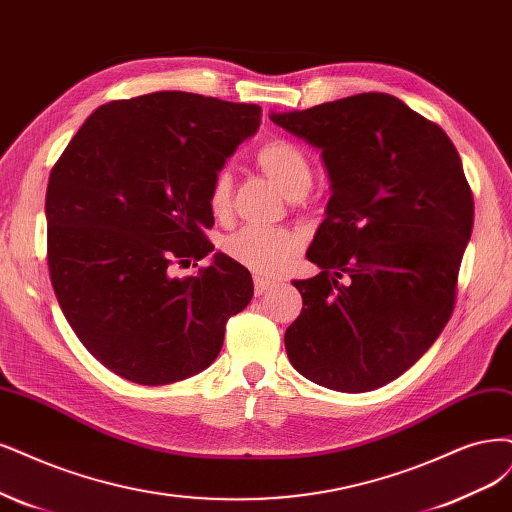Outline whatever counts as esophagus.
<instances>
[{
	"label": "esophagus",
	"mask_w": 512,
	"mask_h": 512,
	"mask_svg": "<svg viewBox=\"0 0 512 512\" xmlns=\"http://www.w3.org/2000/svg\"><path fill=\"white\" fill-rule=\"evenodd\" d=\"M271 288H275V281L264 279V277H256V279H254V290H256V294H264V292L271 290Z\"/></svg>",
	"instance_id": "1"
}]
</instances>
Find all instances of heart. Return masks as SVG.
Listing matches in <instances>:
<instances>
[{
	"label": "heart",
	"mask_w": 512,
	"mask_h": 512,
	"mask_svg": "<svg viewBox=\"0 0 512 512\" xmlns=\"http://www.w3.org/2000/svg\"><path fill=\"white\" fill-rule=\"evenodd\" d=\"M256 165L284 190L290 199H301L311 186V161L307 152L290 139H269L256 150ZM207 205L216 218L226 216L231 205V173L218 171L209 182ZM298 237L286 228L248 226L224 243L226 254L260 275H277L298 250Z\"/></svg>",
	"instance_id": "heart-1"
}]
</instances>
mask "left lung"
<instances>
[{"instance_id":"obj_1","label":"left lung","mask_w":512,"mask_h":512,"mask_svg":"<svg viewBox=\"0 0 512 512\" xmlns=\"http://www.w3.org/2000/svg\"><path fill=\"white\" fill-rule=\"evenodd\" d=\"M277 127L322 150L332 197L307 250L322 271L292 281V366L334 392H370L409 370L453 313L474 201L447 133L385 93H362Z\"/></svg>"}]
</instances>
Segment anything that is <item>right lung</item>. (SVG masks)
Wrapping results in <instances>:
<instances>
[{"label":"right lung","mask_w":512,"mask_h":512,"mask_svg":"<svg viewBox=\"0 0 512 512\" xmlns=\"http://www.w3.org/2000/svg\"><path fill=\"white\" fill-rule=\"evenodd\" d=\"M260 116L254 103L182 91L110 101L52 167V288L76 337L118 377L165 385L201 373L228 317L252 301L250 271L226 254L197 275L173 267L214 250L209 182Z\"/></svg>","instance_id":"obj_1"}]
</instances>
